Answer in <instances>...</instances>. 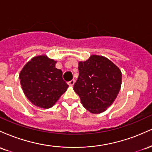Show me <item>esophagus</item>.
I'll list each match as a JSON object with an SVG mask.
<instances>
[{
  "mask_svg": "<svg viewBox=\"0 0 152 152\" xmlns=\"http://www.w3.org/2000/svg\"><path fill=\"white\" fill-rule=\"evenodd\" d=\"M74 83H75V80L74 79H72L71 81L68 82V84H69V86H74Z\"/></svg>",
  "mask_w": 152,
  "mask_h": 152,
  "instance_id": "34e87169",
  "label": "esophagus"
}]
</instances>
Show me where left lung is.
<instances>
[{"label":"left lung","instance_id":"left-lung-1","mask_svg":"<svg viewBox=\"0 0 152 152\" xmlns=\"http://www.w3.org/2000/svg\"><path fill=\"white\" fill-rule=\"evenodd\" d=\"M78 71L74 90L83 106L92 114L104 112L114 103L121 88V70L106 57L92 55L78 62Z\"/></svg>","mask_w":152,"mask_h":152}]
</instances>
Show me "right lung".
I'll return each mask as SVG.
<instances>
[{
    "label": "right lung",
    "mask_w": 152,
    "mask_h": 152,
    "mask_svg": "<svg viewBox=\"0 0 152 152\" xmlns=\"http://www.w3.org/2000/svg\"><path fill=\"white\" fill-rule=\"evenodd\" d=\"M56 63L46 55L37 56L20 71L19 78L23 91L38 107L51 108L69 87L63 80L62 71L56 68Z\"/></svg>",
    "instance_id": "obj_1"
}]
</instances>
